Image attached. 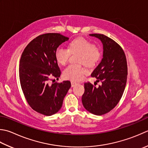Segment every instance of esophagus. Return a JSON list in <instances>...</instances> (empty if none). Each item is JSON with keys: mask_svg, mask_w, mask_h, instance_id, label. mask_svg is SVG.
I'll use <instances>...</instances> for the list:
<instances>
[{"mask_svg": "<svg viewBox=\"0 0 148 148\" xmlns=\"http://www.w3.org/2000/svg\"><path fill=\"white\" fill-rule=\"evenodd\" d=\"M77 83L76 82H71V86H72V87H74V86H76V85H77Z\"/></svg>", "mask_w": 148, "mask_h": 148, "instance_id": "1", "label": "esophagus"}]
</instances>
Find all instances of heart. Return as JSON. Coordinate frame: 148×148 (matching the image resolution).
Segmentation results:
<instances>
[{"label": "heart", "instance_id": "obj_1", "mask_svg": "<svg viewBox=\"0 0 148 148\" xmlns=\"http://www.w3.org/2000/svg\"><path fill=\"white\" fill-rule=\"evenodd\" d=\"M71 54L79 53L77 62L80 64H71L65 69L63 76L67 79L79 82L83 78L86 69L83 64L88 67L97 66L103 56V51L99 46L94 45L89 40L79 38L69 43L68 49L59 47L55 51V58L60 65H65L68 62Z\"/></svg>", "mask_w": 148, "mask_h": 148}]
</instances>
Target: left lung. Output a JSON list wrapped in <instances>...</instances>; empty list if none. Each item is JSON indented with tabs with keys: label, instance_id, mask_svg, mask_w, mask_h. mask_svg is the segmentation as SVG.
I'll use <instances>...</instances> for the list:
<instances>
[{
	"label": "left lung",
	"instance_id": "8db88e82",
	"mask_svg": "<svg viewBox=\"0 0 148 148\" xmlns=\"http://www.w3.org/2000/svg\"><path fill=\"white\" fill-rule=\"evenodd\" d=\"M103 44V58L91 74L101 82L96 88L89 82L85 83L82 103L91 114L101 115L114 109L122 97L125 88L128 66L122 47L110 38L103 34H90Z\"/></svg>",
	"mask_w": 148,
	"mask_h": 148
}]
</instances>
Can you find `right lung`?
<instances>
[{
	"label": "right lung",
	"instance_id": "obj_1",
	"mask_svg": "<svg viewBox=\"0 0 148 148\" xmlns=\"http://www.w3.org/2000/svg\"><path fill=\"white\" fill-rule=\"evenodd\" d=\"M68 39L60 33L41 34L26 46L20 58L19 78L25 99L32 109L47 116L60 110L71 86L69 81L49 83L51 77L60 76L55 51Z\"/></svg>",
	"mask_w": 148,
	"mask_h": 148
}]
</instances>
